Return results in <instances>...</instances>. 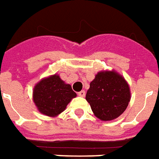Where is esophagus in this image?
<instances>
[{
	"mask_svg": "<svg viewBox=\"0 0 159 159\" xmlns=\"http://www.w3.org/2000/svg\"><path fill=\"white\" fill-rule=\"evenodd\" d=\"M85 91H84V90H82V91H80L79 93H78V95L81 96V97H84V96H85Z\"/></svg>",
	"mask_w": 159,
	"mask_h": 159,
	"instance_id": "obj_1",
	"label": "esophagus"
}]
</instances>
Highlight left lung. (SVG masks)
<instances>
[{"label":"left lung","mask_w":159,"mask_h":159,"mask_svg":"<svg viewBox=\"0 0 159 159\" xmlns=\"http://www.w3.org/2000/svg\"><path fill=\"white\" fill-rule=\"evenodd\" d=\"M86 99L96 117L102 120L117 118L127 108L130 89L124 77L116 71H101L90 83Z\"/></svg>","instance_id":"left-lung-1"}]
</instances>
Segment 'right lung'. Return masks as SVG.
I'll return each instance as SVG.
<instances>
[{
  "instance_id": "obj_1",
  "label": "right lung",
  "mask_w": 159,
  "mask_h": 159,
  "mask_svg": "<svg viewBox=\"0 0 159 159\" xmlns=\"http://www.w3.org/2000/svg\"><path fill=\"white\" fill-rule=\"evenodd\" d=\"M76 96L70 85L66 84L58 75L44 78L34 89V101L38 109L48 116H56L63 112Z\"/></svg>"
}]
</instances>
